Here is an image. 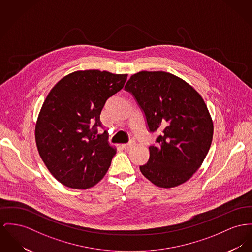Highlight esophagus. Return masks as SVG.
<instances>
[{"label":"esophagus","instance_id":"34e87169","mask_svg":"<svg viewBox=\"0 0 252 252\" xmlns=\"http://www.w3.org/2000/svg\"><path fill=\"white\" fill-rule=\"evenodd\" d=\"M121 147H122V149H124V150H129L131 147H133V143H132V142H130V143H125V144H122Z\"/></svg>","mask_w":252,"mask_h":252}]
</instances>
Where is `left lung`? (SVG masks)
<instances>
[{
  "label": "left lung",
  "instance_id": "obj_1",
  "mask_svg": "<svg viewBox=\"0 0 252 252\" xmlns=\"http://www.w3.org/2000/svg\"><path fill=\"white\" fill-rule=\"evenodd\" d=\"M158 131L146 164L139 166L152 184L172 188L201 167L213 138V122L201 94L182 78L165 71H139L125 85Z\"/></svg>",
  "mask_w": 252,
  "mask_h": 252
}]
</instances>
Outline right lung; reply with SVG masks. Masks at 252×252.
<instances>
[{
	"mask_svg": "<svg viewBox=\"0 0 252 252\" xmlns=\"http://www.w3.org/2000/svg\"><path fill=\"white\" fill-rule=\"evenodd\" d=\"M127 76L77 70L51 89L38 116L35 141L45 165L62 185L87 189L107 173L117 150L97 127L106 101L123 88Z\"/></svg>",
	"mask_w": 252,
	"mask_h": 252,
	"instance_id": "obj_1",
	"label": "right lung"
}]
</instances>
